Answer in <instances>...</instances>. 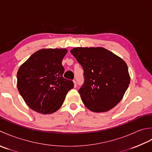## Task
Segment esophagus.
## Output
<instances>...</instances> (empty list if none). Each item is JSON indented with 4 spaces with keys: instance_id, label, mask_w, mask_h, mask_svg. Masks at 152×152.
Segmentation results:
<instances>
[{
    "instance_id": "1",
    "label": "esophagus",
    "mask_w": 152,
    "mask_h": 152,
    "mask_svg": "<svg viewBox=\"0 0 152 152\" xmlns=\"http://www.w3.org/2000/svg\"><path fill=\"white\" fill-rule=\"evenodd\" d=\"M73 83H74V87L76 88V87H77V82L75 81V80H73Z\"/></svg>"
}]
</instances>
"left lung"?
<instances>
[{"instance_id": "obj_1", "label": "left lung", "mask_w": 152, "mask_h": 152, "mask_svg": "<svg viewBox=\"0 0 152 152\" xmlns=\"http://www.w3.org/2000/svg\"><path fill=\"white\" fill-rule=\"evenodd\" d=\"M70 52L84 70L79 93L85 106L100 113L117 106L131 82L125 61L103 47H76Z\"/></svg>"}]
</instances>
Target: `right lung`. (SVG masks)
I'll list each match as a JSON object with an SVG mask.
<instances>
[{
    "mask_svg": "<svg viewBox=\"0 0 152 152\" xmlns=\"http://www.w3.org/2000/svg\"><path fill=\"white\" fill-rule=\"evenodd\" d=\"M66 48H42L21 65L17 73V87L31 109L42 114L58 110L69 90L72 80L63 77L61 61Z\"/></svg>",
    "mask_w": 152,
    "mask_h": 152,
    "instance_id": "add662e5",
    "label": "right lung"
}]
</instances>
